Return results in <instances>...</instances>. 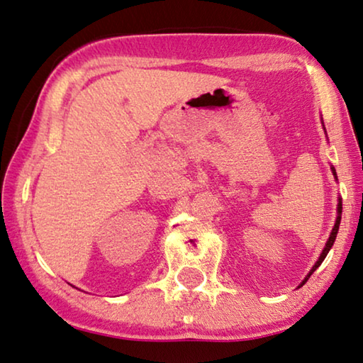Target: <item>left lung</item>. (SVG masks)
I'll return each mask as SVG.
<instances>
[{
  "label": "left lung",
  "instance_id": "left-lung-1",
  "mask_svg": "<svg viewBox=\"0 0 363 363\" xmlns=\"http://www.w3.org/2000/svg\"><path fill=\"white\" fill-rule=\"evenodd\" d=\"M321 123H323V128H324V122H323V117H321ZM324 133H326V128H324ZM326 137H328V133H326ZM331 171H333V176H334V179L337 181V174H336V169H334V166H331ZM340 215H342V199L340 197H337V216H336V223H334V226H333V231H331V235H329V238H328V241H326V245H324V247H323V251H321V254H320V257H318V261L315 262V266L311 267V270L310 272H308V275L305 279H303V282L298 285V289L300 286H303L306 284V280L310 279V275L315 272V270L321 266V262L324 261V259H326V256H328V252L331 251V247H333V245H334V241H336V236H337V231H339V225H340Z\"/></svg>",
  "mask_w": 363,
  "mask_h": 363
}]
</instances>
